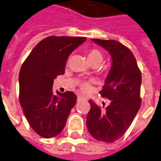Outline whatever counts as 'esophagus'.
Returning <instances> with one entry per match:
<instances>
[{
    "label": "esophagus",
    "mask_w": 161,
    "mask_h": 161,
    "mask_svg": "<svg viewBox=\"0 0 161 161\" xmlns=\"http://www.w3.org/2000/svg\"><path fill=\"white\" fill-rule=\"evenodd\" d=\"M81 99H84V97H81V96H78V97H77V100L80 101V100H81Z\"/></svg>",
    "instance_id": "34e87169"
}]
</instances>
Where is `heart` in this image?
<instances>
[{
    "mask_svg": "<svg viewBox=\"0 0 161 161\" xmlns=\"http://www.w3.org/2000/svg\"><path fill=\"white\" fill-rule=\"evenodd\" d=\"M87 59L89 61L91 64H97L100 65L101 63L103 60V53H101L100 51L97 49V48H92L87 51L86 53ZM80 88L83 92H88L91 90V86L89 83L87 82H82L81 84L80 85Z\"/></svg>",
    "mask_w": 161,
    "mask_h": 161,
    "instance_id": "heart-1",
    "label": "heart"
}]
</instances>
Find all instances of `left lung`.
<instances>
[{"instance_id":"1","label":"left lung","mask_w":161,"mask_h":161,"mask_svg":"<svg viewBox=\"0 0 161 161\" xmlns=\"http://www.w3.org/2000/svg\"><path fill=\"white\" fill-rule=\"evenodd\" d=\"M112 57V67L100 94L110 100L101 108L92 100L86 118L88 131L94 139L113 143L125 134L140 108L141 72L131 50L116 40L93 38ZM104 105V103H103Z\"/></svg>"}]
</instances>
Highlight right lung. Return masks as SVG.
Segmentation results:
<instances>
[{"label":"right lung","mask_w":161,"mask_h":161,"mask_svg":"<svg viewBox=\"0 0 161 161\" xmlns=\"http://www.w3.org/2000/svg\"><path fill=\"white\" fill-rule=\"evenodd\" d=\"M85 37L50 36L40 41L23 62L19 73V102L31 128L49 139L60 134L76 103L74 92L53 95V80L64 74L67 58Z\"/></svg>","instance_id":"right-lung-1"}]
</instances>
